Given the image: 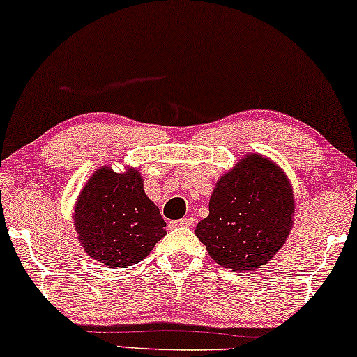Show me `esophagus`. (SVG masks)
<instances>
[{
  "label": "esophagus",
  "instance_id": "esophagus-1",
  "mask_svg": "<svg viewBox=\"0 0 357 357\" xmlns=\"http://www.w3.org/2000/svg\"><path fill=\"white\" fill-rule=\"evenodd\" d=\"M195 224L193 218H183V219H175L170 221V227H192Z\"/></svg>",
  "mask_w": 357,
  "mask_h": 357
}]
</instances>
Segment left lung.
<instances>
[{
    "label": "left lung",
    "instance_id": "8db88e82",
    "mask_svg": "<svg viewBox=\"0 0 357 357\" xmlns=\"http://www.w3.org/2000/svg\"><path fill=\"white\" fill-rule=\"evenodd\" d=\"M294 193L284 170L247 154L216 182L209 214L195 234L218 265L253 271L284 245L294 224Z\"/></svg>",
    "mask_w": 357,
    "mask_h": 357
}]
</instances>
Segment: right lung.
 <instances>
[{
	"mask_svg": "<svg viewBox=\"0 0 357 357\" xmlns=\"http://www.w3.org/2000/svg\"><path fill=\"white\" fill-rule=\"evenodd\" d=\"M73 219L84 252L109 268L136 265L165 236V221L135 167L119 174L104 164L94 170L76 199Z\"/></svg>",
	"mask_w": 357,
	"mask_h": 357,
	"instance_id": "add662e5",
	"label": "right lung"
}]
</instances>
